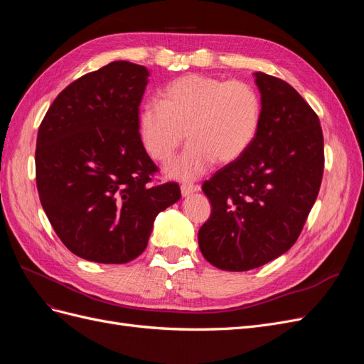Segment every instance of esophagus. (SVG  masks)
<instances>
[{
    "mask_svg": "<svg viewBox=\"0 0 364 364\" xmlns=\"http://www.w3.org/2000/svg\"><path fill=\"white\" fill-rule=\"evenodd\" d=\"M200 190L199 185H191V183H183L181 185V193H182V197H188L194 193H197Z\"/></svg>",
    "mask_w": 364,
    "mask_h": 364,
    "instance_id": "obj_1",
    "label": "esophagus"
}]
</instances>
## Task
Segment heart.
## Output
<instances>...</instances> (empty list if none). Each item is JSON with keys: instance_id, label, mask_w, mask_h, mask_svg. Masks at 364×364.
<instances>
[{"instance_id": "obj_1", "label": "heart", "mask_w": 364, "mask_h": 364, "mask_svg": "<svg viewBox=\"0 0 364 364\" xmlns=\"http://www.w3.org/2000/svg\"><path fill=\"white\" fill-rule=\"evenodd\" d=\"M261 123V100L246 82H225L203 74L173 80L162 103L142 105L138 124L141 141L151 159L168 162L185 136L191 144L167 168L174 179L191 181L217 161L235 162L255 141Z\"/></svg>"}]
</instances>
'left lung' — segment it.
<instances>
[{
  "mask_svg": "<svg viewBox=\"0 0 364 364\" xmlns=\"http://www.w3.org/2000/svg\"><path fill=\"white\" fill-rule=\"evenodd\" d=\"M253 77L261 94L257 138L202 186L213 213L199 230V247L228 272L261 267L294 245L323 174L318 117L287 82Z\"/></svg>",
  "mask_w": 364,
  "mask_h": 364,
  "instance_id": "left-lung-1",
  "label": "left lung"
}]
</instances>
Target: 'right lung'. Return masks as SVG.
<instances>
[{"label":"right lung","instance_id":"1","mask_svg":"<svg viewBox=\"0 0 364 364\" xmlns=\"http://www.w3.org/2000/svg\"><path fill=\"white\" fill-rule=\"evenodd\" d=\"M149 75L142 65L111 62L65 87L41 123L39 199L62 243L83 259H135L156 215L181 199L178 183L149 185L158 168L138 132Z\"/></svg>","mask_w":364,"mask_h":364}]
</instances>
